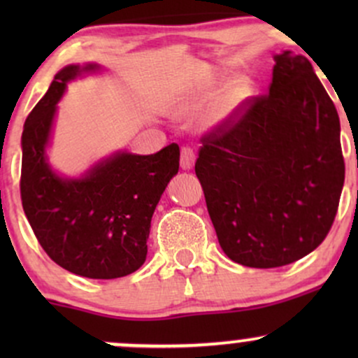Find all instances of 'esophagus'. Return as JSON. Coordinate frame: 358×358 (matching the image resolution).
<instances>
[{"mask_svg":"<svg viewBox=\"0 0 358 358\" xmlns=\"http://www.w3.org/2000/svg\"><path fill=\"white\" fill-rule=\"evenodd\" d=\"M195 163V153H193L192 148L183 146L182 148V156H180V165H182L183 170H190Z\"/></svg>","mask_w":358,"mask_h":358,"instance_id":"esophagus-1","label":"esophagus"}]
</instances>
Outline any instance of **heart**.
Instances as JSON below:
<instances>
[{"instance_id":"b5f03b06","label":"heart","mask_w":358,"mask_h":358,"mask_svg":"<svg viewBox=\"0 0 358 358\" xmlns=\"http://www.w3.org/2000/svg\"><path fill=\"white\" fill-rule=\"evenodd\" d=\"M254 96V84L249 79H237L234 84L225 90L224 96L220 97V87L219 85H207L203 89L202 96H200V102L203 106H217L215 119L217 121H225V119L232 117L234 114L239 113L248 102L252 99Z\"/></svg>"}]
</instances>
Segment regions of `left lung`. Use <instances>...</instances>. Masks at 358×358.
<instances>
[{
    "label": "left lung",
    "mask_w": 358,
    "mask_h": 358,
    "mask_svg": "<svg viewBox=\"0 0 358 358\" xmlns=\"http://www.w3.org/2000/svg\"><path fill=\"white\" fill-rule=\"evenodd\" d=\"M274 62L269 92L203 134L195 163L222 250L259 269L322 244L345 180L338 113L310 60Z\"/></svg>",
    "instance_id": "1"
}]
</instances>
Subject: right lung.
<instances>
[{
	"instance_id": "obj_1",
	"label": "right lung",
	"mask_w": 358,
	"mask_h": 358,
	"mask_svg": "<svg viewBox=\"0 0 358 358\" xmlns=\"http://www.w3.org/2000/svg\"><path fill=\"white\" fill-rule=\"evenodd\" d=\"M99 65H67L28 114L22 134V203L45 252L60 268L90 279L134 273L146 261L151 217L178 173L180 148L155 155L119 151L80 178H64L47 163L57 102L67 82Z\"/></svg>"
}]
</instances>
